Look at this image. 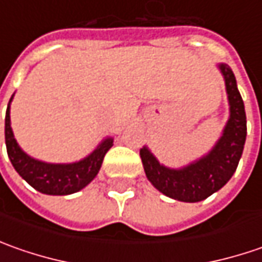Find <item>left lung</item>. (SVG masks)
I'll list each match as a JSON object with an SVG mask.
<instances>
[{"label": "left lung", "mask_w": 262, "mask_h": 262, "mask_svg": "<svg viewBox=\"0 0 262 262\" xmlns=\"http://www.w3.org/2000/svg\"><path fill=\"white\" fill-rule=\"evenodd\" d=\"M220 71L225 77L226 92L230 105V118L223 136L213 150L184 169H169L160 165L147 147L140 150L141 162L148 181L157 189L178 201L196 203L214 194L236 170L247 138V115L245 106L237 90L236 78L230 67L222 64Z\"/></svg>", "instance_id": "left-lung-1"}]
</instances>
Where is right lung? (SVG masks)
Here are the masks:
<instances>
[{"label": "right lung", "mask_w": 262, "mask_h": 262, "mask_svg": "<svg viewBox=\"0 0 262 262\" xmlns=\"http://www.w3.org/2000/svg\"><path fill=\"white\" fill-rule=\"evenodd\" d=\"M13 99V97H11ZM10 99V102H11ZM114 140L106 138L86 159L70 165H52L27 156L15 141L10 124V103L5 114V146L7 153L17 173L42 194L68 195L83 189L90 184L102 166L106 151L112 147Z\"/></svg>", "instance_id": "1"}]
</instances>
